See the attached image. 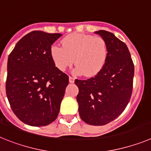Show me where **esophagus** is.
I'll return each mask as SVG.
<instances>
[{
	"mask_svg": "<svg viewBox=\"0 0 151 151\" xmlns=\"http://www.w3.org/2000/svg\"><path fill=\"white\" fill-rule=\"evenodd\" d=\"M69 82H70V83H74V82H75V78H73V77L69 76Z\"/></svg>",
	"mask_w": 151,
	"mask_h": 151,
	"instance_id": "34e87169",
	"label": "esophagus"
}]
</instances>
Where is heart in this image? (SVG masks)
Wrapping results in <instances>:
<instances>
[{"label":"heart","mask_w":151,"mask_h":151,"mask_svg":"<svg viewBox=\"0 0 151 151\" xmlns=\"http://www.w3.org/2000/svg\"><path fill=\"white\" fill-rule=\"evenodd\" d=\"M50 56L55 66L60 71L66 70L73 63L74 73L84 76H95L106 63L107 46L101 37L90 35L72 34L62 41V46L52 45Z\"/></svg>","instance_id":"heart-1"}]
</instances>
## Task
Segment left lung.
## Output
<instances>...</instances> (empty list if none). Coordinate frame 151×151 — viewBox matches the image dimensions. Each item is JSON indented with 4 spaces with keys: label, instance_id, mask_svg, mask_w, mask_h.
<instances>
[{
    "label": "left lung",
    "instance_id": "obj_1",
    "mask_svg": "<svg viewBox=\"0 0 151 151\" xmlns=\"http://www.w3.org/2000/svg\"><path fill=\"white\" fill-rule=\"evenodd\" d=\"M106 41V63L94 77L75 80L81 119L92 125H104L124 111L132 92L134 64L124 42L105 30L94 32Z\"/></svg>",
    "mask_w": 151,
    "mask_h": 151
}]
</instances>
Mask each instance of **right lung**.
<instances>
[{"instance_id":"obj_1","label":"right lung","mask_w":151,"mask_h":151,"mask_svg":"<svg viewBox=\"0 0 151 151\" xmlns=\"http://www.w3.org/2000/svg\"><path fill=\"white\" fill-rule=\"evenodd\" d=\"M61 36L31 32L8 57L6 97L14 114L29 125H47L59 114L69 77L55 66L50 47Z\"/></svg>"}]
</instances>
